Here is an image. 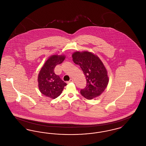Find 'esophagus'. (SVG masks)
I'll list each match as a JSON object with an SVG mask.
<instances>
[{
    "label": "esophagus",
    "mask_w": 146,
    "mask_h": 146,
    "mask_svg": "<svg viewBox=\"0 0 146 146\" xmlns=\"http://www.w3.org/2000/svg\"><path fill=\"white\" fill-rule=\"evenodd\" d=\"M72 82H73V80L72 79H70V81H69L68 83H72Z\"/></svg>",
    "instance_id": "1"
}]
</instances>
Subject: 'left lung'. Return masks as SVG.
Instances as JSON below:
<instances>
[{
  "label": "left lung",
  "instance_id": "obj_1",
  "mask_svg": "<svg viewBox=\"0 0 146 146\" xmlns=\"http://www.w3.org/2000/svg\"><path fill=\"white\" fill-rule=\"evenodd\" d=\"M73 61L79 65L86 80V86L80 90L82 96L92 100L100 96L108 85L109 78L104 63L97 55L89 51H76Z\"/></svg>",
  "mask_w": 146,
  "mask_h": 146
}]
</instances>
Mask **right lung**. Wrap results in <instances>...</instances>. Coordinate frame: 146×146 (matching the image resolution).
Returning a JSON list of instances; mask_svg holds the SVG:
<instances>
[{
  "instance_id": "1",
  "label": "right lung",
  "mask_w": 146,
  "mask_h": 146,
  "mask_svg": "<svg viewBox=\"0 0 146 146\" xmlns=\"http://www.w3.org/2000/svg\"><path fill=\"white\" fill-rule=\"evenodd\" d=\"M65 59L64 55H54L49 57L39 72L38 77V87L44 95L55 99L62 93L67 84L56 75L54 69Z\"/></svg>"
}]
</instances>
